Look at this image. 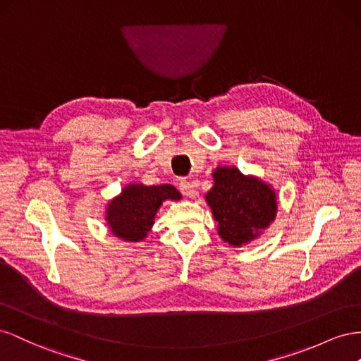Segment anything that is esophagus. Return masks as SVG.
I'll list each match as a JSON object with an SVG mask.
<instances>
[{
  "mask_svg": "<svg viewBox=\"0 0 361 361\" xmlns=\"http://www.w3.org/2000/svg\"><path fill=\"white\" fill-rule=\"evenodd\" d=\"M178 188H180V192L184 195V197L192 198V197H195V195H197V190H195L193 184L188 180H180Z\"/></svg>",
  "mask_w": 361,
  "mask_h": 361,
  "instance_id": "obj_1",
  "label": "esophagus"
}]
</instances>
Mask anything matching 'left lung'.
<instances>
[{
    "label": "left lung",
    "mask_w": 361,
    "mask_h": 361,
    "mask_svg": "<svg viewBox=\"0 0 361 361\" xmlns=\"http://www.w3.org/2000/svg\"><path fill=\"white\" fill-rule=\"evenodd\" d=\"M214 186L205 195L224 242L240 246L254 240L276 216L275 192L263 181L245 177L238 168H218Z\"/></svg>",
    "instance_id": "left-lung-1"
}]
</instances>
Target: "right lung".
Wrapping results in <instances>:
<instances>
[{"mask_svg":"<svg viewBox=\"0 0 361 361\" xmlns=\"http://www.w3.org/2000/svg\"><path fill=\"white\" fill-rule=\"evenodd\" d=\"M180 198L181 193L171 184H163V186L130 184L107 205L106 221L116 238L139 242L147 238L161 202L166 200L177 201Z\"/></svg>","mask_w":361,"mask_h":361,"instance_id":"right-lung-1","label":"right lung"}]
</instances>
